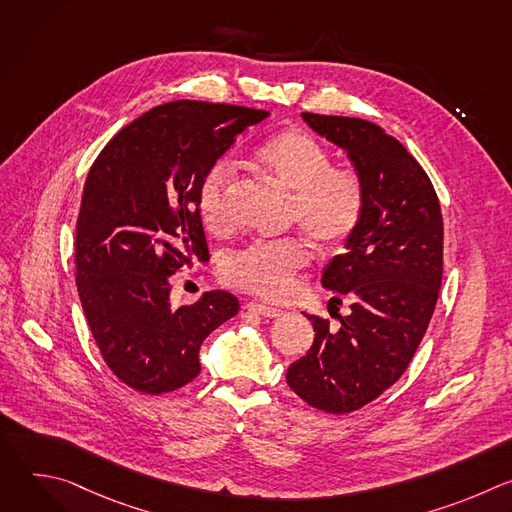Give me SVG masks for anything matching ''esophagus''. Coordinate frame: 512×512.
<instances>
[{
	"label": "esophagus",
	"instance_id": "obj_1",
	"mask_svg": "<svg viewBox=\"0 0 512 512\" xmlns=\"http://www.w3.org/2000/svg\"><path fill=\"white\" fill-rule=\"evenodd\" d=\"M245 308H247L249 312H253V314L263 316V318H277V316L283 314V310H279V308L265 306V304H257V302H249Z\"/></svg>",
	"mask_w": 512,
	"mask_h": 512
}]
</instances>
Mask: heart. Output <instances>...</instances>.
Listing matches in <instances>:
<instances>
[{
	"instance_id": "b5f03b06",
	"label": "heart",
	"mask_w": 512,
	"mask_h": 512,
	"mask_svg": "<svg viewBox=\"0 0 512 512\" xmlns=\"http://www.w3.org/2000/svg\"><path fill=\"white\" fill-rule=\"evenodd\" d=\"M253 164L275 178L291 196V216L320 249H336L356 231L364 210V186L356 170L332 166V156L308 131L285 127L261 139L251 150ZM231 166L212 164L196 188V214L212 235L231 229ZM310 251L300 239L257 241L233 253L225 279L249 294L281 300L294 289L296 273Z\"/></svg>"
}]
</instances>
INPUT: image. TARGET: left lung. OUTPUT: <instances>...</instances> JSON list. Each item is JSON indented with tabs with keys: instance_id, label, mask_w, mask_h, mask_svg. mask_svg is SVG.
<instances>
[{
	"instance_id": "8db88e82",
	"label": "left lung",
	"mask_w": 512,
	"mask_h": 512,
	"mask_svg": "<svg viewBox=\"0 0 512 512\" xmlns=\"http://www.w3.org/2000/svg\"><path fill=\"white\" fill-rule=\"evenodd\" d=\"M346 152L364 186L356 231L322 273V285L350 296L340 328L308 316L314 344L287 369V385L326 413H350L401 379L429 326L444 273V221L431 180L379 125L302 113ZM338 300V296L334 298Z\"/></svg>"
}]
</instances>
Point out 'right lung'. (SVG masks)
I'll return each instance as SVG.
<instances>
[{"label":"right lung","instance_id":"add662e5","mask_svg":"<svg viewBox=\"0 0 512 512\" xmlns=\"http://www.w3.org/2000/svg\"><path fill=\"white\" fill-rule=\"evenodd\" d=\"M269 113L172 101L125 125L89 170L77 218L79 298L107 367L127 387L162 395L200 373V344L239 312L216 289L170 302V275L208 247L196 188L235 137Z\"/></svg>","mask_w":512,"mask_h":512}]
</instances>
